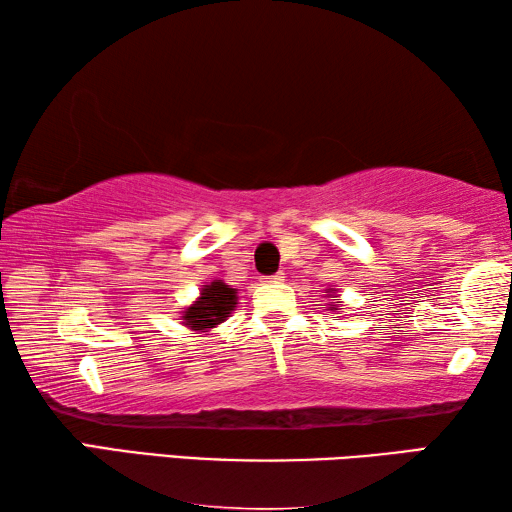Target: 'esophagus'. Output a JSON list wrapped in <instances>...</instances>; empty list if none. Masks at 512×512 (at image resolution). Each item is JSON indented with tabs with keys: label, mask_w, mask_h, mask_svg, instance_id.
Instances as JSON below:
<instances>
[{
	"label": "esophagus",
	"mask_w": 512,
	"mask_h": 512,
	"mask_svg": "<svg viewBox=\"0 0 512 512\" xmlns=\"http://www.w3.org/2000/svg\"><path fill=\"white\" fill-rule=\"evenodd\" d=\"M262 282H264V284H280V282H284V273L277 271V273H273V275H264Z\"/></svg>",
	"instance_id": "34e87169"
}]
</instances>
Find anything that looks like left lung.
Wrapping results in <instances>:
<instances>
[{"instance_id":"1","label":"left lung","mask_w":512,"mask_h":512,"mask_svg":"<svg viewBox=\"0 0 512 512\" xmlns=\"http://www.w3.org/2000/svg\"><path fill=\"white\" fill-rule=\"evenodd\" d=\"M325 298H329V311L339 309V289H325Z\"/></svg>"}]
</instances>
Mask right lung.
<instances>
[{
	"instance_id": "add662e5",
	"label": "right lung",
	"mask_w": 512,
	"mask_h": 512,
	"mask_svg": "<svg viewBox=\"0 0 512 512\" xmlns=\"http://www.w3.org/2000/svg\"><path fill=\"white\" fill-rule=\"evenodd\" d=\"M237 300V289H232L223 280L205 282L192 305L180 311L178 320H183V325L196 334L210 332L212 327L228 320L237 307Z\"/></svg>"
}]
</instances>
